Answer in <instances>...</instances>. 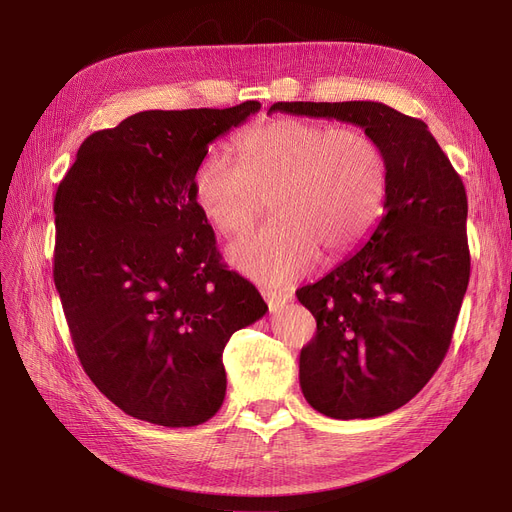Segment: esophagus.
Returning a JSON list of instances; mask_svg holds the SVG:
<instances>
[{
    "label": "esophagus",
    "mask_w": 512,
    "mask_h": 512,
    "mask_svg": "<svg viewBox=\"0 0 512 512\" xmlns=\"http://www.w3.org/2000/svg\"><path fill=\"white\" fill-rule=\"evenodd\" d=\"M263 297L267 301V307H270L272 313L282 311L290 299H292V290L290 288H263Z\"/></svg>",
    "instance_id": "obj_1"
}]
</instances>
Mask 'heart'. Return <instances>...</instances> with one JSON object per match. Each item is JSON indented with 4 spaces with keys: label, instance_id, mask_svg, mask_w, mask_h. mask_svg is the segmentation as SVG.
Returning <instances> with one entry per match:
<instances>
[{
    "label": "heart",
    "instance_id": "heart-1",
    "mask_svg": "<svg viewBox=\"0 0 512 512\" xmlns=\"http://www.w3.org/2000/svg\"><path fill=\"white\" fill-rule=\"evenodd\" d=\"M238 159L207 151L193 195L203 218L228 238L245 234L267 207L276 211L228 251L242 274L267 286L303 276L324 249H355L384 213L388 164L361 128L274 118L236 139Z\"/></svg>",
    "mask_w": 512,
    "mask_h": 512
}]
</instances>
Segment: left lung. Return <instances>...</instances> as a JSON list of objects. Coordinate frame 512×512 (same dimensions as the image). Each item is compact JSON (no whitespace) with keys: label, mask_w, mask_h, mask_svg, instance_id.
Wrapping results in <instances>:
<instances>
[{"label":"left lung","mask_w":512,"mask_h":512,"mask_svg":"<svg viewBox=\"0 0 512 512\" xmlns=\"http://www.w3.org/2000/svg\"><path fill=\"white\" fill-rule=\"evenodd\" d=\"M270 112L361 126L388 164L384 215L365 245L297 299L317 332L299 359L309 405L332 419L400 409L448 353L467 292V193L427 124L378 101H278Z\"/></svg>","instance_id":"left-lung-1"}]
</instances>
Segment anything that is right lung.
I'll use <instances>...</instances> for the list:
<instances>
[{
  "label": "right lung",
  "instance_id": "add662e5",
  "mask_svg": "<svg viewBox=\"0 0 512 512\" xmlns=\"http://www.w3.org/2000/svg\"><path fill=\"white\" fill-rule=\"evenodd\" d=\"M261 110H149L80 145L58 186L53 282L76 355L126 415L166 427L211 419L230 336L267 311L226 270L193 195L199 161Z\"/></svg>",
  "mask_w": 512,
  "mask_h": 512
}]
</instances>
